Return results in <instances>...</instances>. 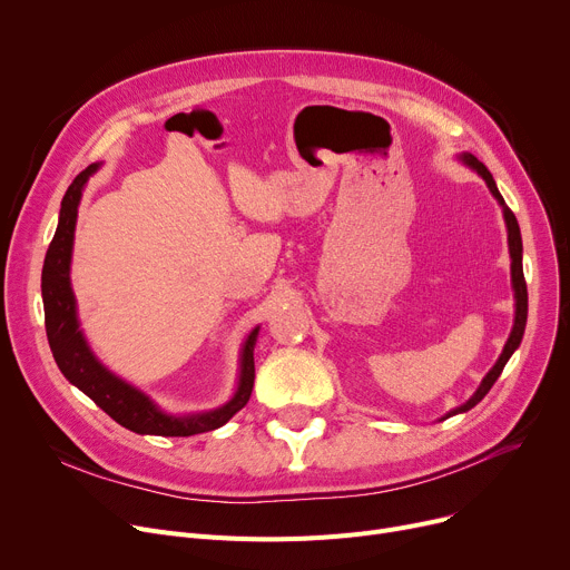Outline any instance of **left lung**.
<instances>
[{
    "label": "left lung",
    "mask_w": 570,
    "mask_h": 570,
    "mask_svg": "<svg viewBox=\"0 0 570 570\" xmlns=\"http://www.w3.org/2000/svg\"><path fill=\"white\" fill-rule=\"evenodd\" d=\"M464 161H466L469 166H473V168L478 170V175H483V179L488 183L490 191H492L494 198L503 205V217H505V226H508V247H511V258H513L511 269H513V288H515V325H513L511 337H508V342H505V346H503L501 357L497 361V365L490 370V374L483 379L481 387H478V391L473 393V397H471L466 404L458 406L455 411H451L448 415L464 413V411L473 409L478 402H481V400L490 393V387L494 385V381H497L499 374L503 372V367H505V363H508V357L513 355V351H515V348L520 346V342H522L524 325H527V303H529V301H527V282H524V273H522V235H520V226H518V219H515V215H513V209L505 207V203H503V198H501V194H499V189H497V185H494L492 173H490L481 161H478L473 155H466ZM448 415H445V417H448Z\"/></svg>",
    "instance_id": "8db88e82"
}]
</instances>
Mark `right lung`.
Returning <instances> with one entry per match:
<instances>
[{
    "label": "right lung",
    "mask_w": 570,
    "mask_h": 570,
    "mask_svg": "<svg viewBox=\"0 0 570 570\" xmlns=\"http://www.w3.org/2000/svg\"><path fill=\"white\" fill-rule=\"evenodd\" d=\"M99 166H87L76 175L71 187L62 198L59 209V224L55 230L52 243L48 247L41 275V293L46 309V335L52 351V357L62 374L80 391L95 400L115 423L136 432V434H157V436H191L200 432L217 430L226 425L230 417L249 402L254 387V344L258 331H254L243 348V365H239V385L235 397L222 409L196 413L187 417H173L161 413L136 387L127 385L112 376L106 367L97 363L92 351L87 348L76 318V301L69 284V265L73 249V230L78 217V203L82 196V187L87 177Z\"/></svg>",
    "instance_id": "add662e5"
}]
</instances>
